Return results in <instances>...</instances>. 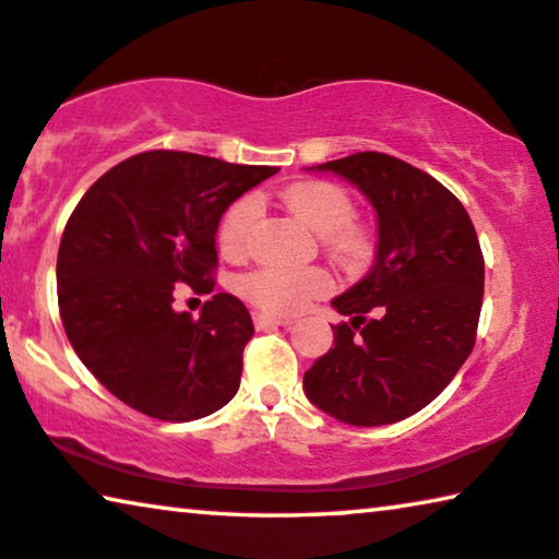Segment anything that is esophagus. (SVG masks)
I'll use <instances>...</instances> for the list:
<instances>
[{"label": "esophagus", "mask_w": 559, "mask_h": 559, "mask_svg": "<svg viewBox=\"0 0 559 559\" xmlns=\"http://www.w3.org/2000/svg\"><path fill=\"white\" fill-rule=\"evenodd\" d=\"M253 323H255V329H271V326L290 329V326H294V321H290V319H278V316H269V313H261V311L253 313Z\"/></svg>", "instance_id": "esophagus-1"}]
</instances>
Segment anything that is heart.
I'll list each match as a JSON object with an SVG mask.
<instances>
[{
	"label": "heart",
	"mask_w": 559,
	"mask_h": 559,
	"mask_svg": "<svg viewBox=\"0 0 559 559\" xmlns=\"http://www.w3.org/2000/svg\"><path fill=\"white\" fill-rule=\"evenodd\" d=\"M283 203L306 228L319 233L323 246L333 255L344 261H359L366 253V233L361 226L352 223L354 200L344 188L326 180H306L290 186L283 193ZM258 213V198L246 195L226 213L221 223V248L230 255L243 253L251 243ZM331 290V276L323 269H301L281 271L263 269L251 273L243 281V294L251 298L258 308L273 313H298L313 301L326 296Z\"/></svg>",
	"instance_id": "1"
}]
</instances>
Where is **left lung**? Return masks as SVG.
<instances>
[{"label": "left lung", "mask_w": 559, "mask_h": 559, "mask_svg": "<svg viewBox=\"0 0 559 559\" xmlns=\"http://www.w3.org/2000/svg\"><path fill=\"white\" fill-rule=\"evenodd\" d=\"M352 182L377 213L371 271L331 306L333 348L304 373L308 402L352 427L424 409L474 348L485 258L469 213L439 180L384 153L316 165Z\"/></svg>", "instance_id": "8db88e82"}]
</instances>
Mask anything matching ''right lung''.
<instances>
[{"instance_id": "obj_1", "label": "right lung", "mask_w": 559, "mask_h": 559, "mask_svg": "<svg viewBox=\"0 0 559 559\" xmlns=\"http://www.w3.org/2000/svg\"><path fill=\"white\" fill-rule=\"evenodd\" d=\"M276 168L150 150L107 170L67 221L57 298L90 373L132 409L163 421L218 412L240 386L253 321L215 294L200 319L175 311V283L211 294L215 233L233 200Z\"/></svg>"}]
</instances>
